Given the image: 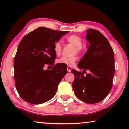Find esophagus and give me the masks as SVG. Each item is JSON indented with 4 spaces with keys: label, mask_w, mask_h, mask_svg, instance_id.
I'll use <instances>...</instances> for the list:
<instances>
[{
    "label": "esophagus",
    "mask_w": 129,
    "mask_h": 129,
    "mask_svg": "<svg viewBox=\"0 0 129 129\" xmlns=\"http://www.w3.org/2000/svg\"><path fill=\"white\" fill-rule=\"evenodd\" d=\"M72 67L71 66H68L67 67V70H68V72H70L72 70Z\"/></svg>",
    "instance_id": "esophagus-1"
}]
</instances>
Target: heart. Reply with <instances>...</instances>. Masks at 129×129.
<instances>
[{"mask_svg": "<svg viewBox=\"0 0 129 129\" xmlns=\"http://www.w3.org/2000/svg\"><path fill=\"white\" fill-rule=\"evenodd\" d=\"M66 41L74 46H75V52L81 53L84 51V46L82 45V40L80 37L76 35H72L68 36L66 38ZM54 52L57 56H59L62 52V46L60 42H56L54 44L53 46ZM77 59L76 56H72V57H67V56H63L60 59L58 60L57 62L59 63H62L68 66H71L75 64Z\"/></svg>", "mask_w": 129, "mask_h": 129, "instance_id": "heart-1", "label": "heart"}]
</instances>
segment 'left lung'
Returning a JSON list of instances; mask_svg holds the SVG:
<instances>
[{"label":"left lung","mask_w":129,"mask_h":129,"mask_svg":"<svg viewBox=\"0 0 129 129\" xmlns=\"http://www.w3.org/2000/svg\"><path fill=\"white\" fill-rule=\"evenodd\" d=\"M86 40L90 43L88 49L78 63L84 73L75 69L72 83L76 96L86 103H97L103 100L110 92L115 71L114 52L106 38L100 31L87 30Z\"/></svg>","instance_id":"8db88e82"}]
</instances>
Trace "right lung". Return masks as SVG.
I'll use <instances>...</instances> for the list:
<instances>
[{"instance_id": "1", "label": "right lung", "mask_w": 129, "mask_h": 129, "mask_svg": "<svg viewBox=\"0 0 129 129\" xmlns=\"http://www.w3.org/2000/svg\"><path fill=\"white\" fill-rule=\"evenodd\" d=\"M66 31L40 27L25 35L19 43L14 58V78L16 90L24 101L39 105L56 94L58 85L68 73L63 64H54L53 46ZM46 65L51 70H44Z\"/></svg>"}]
</instances>
